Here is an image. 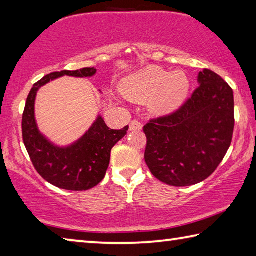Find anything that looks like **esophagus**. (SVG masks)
Segmentation results:
<instances>
[{
	"instance_id": "obj_1",
	"label": "esophagus",
	"mask_w": 256,
	"mask_h": 256,
	"mask_svg": "<svg viewBox=\"0 0 256 256\" xmlns=\"http://www.w3.org/2000/svg\"><path fill=\"white\" fill-rule=\"evenodd\" d=\"M142 130V124L138 122V120H133L131 123H130V131H141Z\"/></svg>"
}]
</instances>
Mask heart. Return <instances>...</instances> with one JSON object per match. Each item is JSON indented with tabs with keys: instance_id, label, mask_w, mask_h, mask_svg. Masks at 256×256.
<instances>
[{
	"instance_id": "1",
	"label": "heart",
	"mask_w": 256,
	"mask_h": 256,
	"mask_svg": "<svg viewBox=\"0 0 256 256\" xmlns=\"http://www.w3.org/2000/svg\"><path fill=\"white\" fill-rule=\"evenodd\" d=\"M190 90V80L185 73H170L159 68H149L125 79L122 92L133 102H146L157 115L175 112L185 102Z\"/></svg>"
}]
</instances>
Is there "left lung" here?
Wrapping results in <instances>:
<instances>
[{
	"instance_id": "obj_1",
	"label": "left lung",
	"mask_w": 256,
	"mask_h": 256,
	"mask_svg": "<svg viewBox=\"0 0 256 256\" xmlns=\"http://www.w3.org/2000/svg\"><path fill=\"white\" fill-rule=\"evenodd\" d=\"M198 86L170 115L144 125L146 164L156 178L170 186L206 180L230 146L235 116L234 92L214 71L198 73Z\"/></svg>"
}]
</instances>
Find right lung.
<instances>
[{
  "label": "right lung",
  "mask_w": 256,
  "mask_h": 256,
  "mask_svg": "<svg viewBox=\"0 0 256 256\" xmlns=\"http://www.w3.org/2000/svg\"><path fill=\"white\" fill-rule=\"evenodd\" d=\"M96 68H84L76 71L53 72L34 84L26 102L22 114V138L34 170L42 178L56 188L68 190H86L98 185L106 175L110 151L125 136L128 126L112 130L102 116L74 144L60 148L42 136L34 120V99L38 89L63 76L88 78L96 74Z\"/></svg>",
  "instance_id": "obj_1"
}]
</instances>
